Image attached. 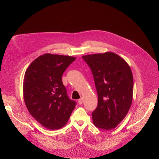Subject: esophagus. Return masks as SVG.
<instances>
[{"label": "esophagus", "instance_id": "obj_1", "mask_svg": "<svg viewBox=\"0 0 159 159\" xmlns=\"http://www.w3.org/2000/svg\"><path fill=\"white\" fill-rule=\"evenodd\" d=\"M83 98H81L80 99H79V100H78V103H79L80 105H81V104L83 103Z\"/></svg>", "mask_w": 159, "mask_h": 159}]
</instances>
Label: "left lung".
<instances>
[{"instance_id":"left-lung-1","label":"left lung","mask_w":159,"mask_h":159,"mask_svg":"<svg viewBox=\"0 0 159 159\" xmlns=\"http://www.w3.org/2000/svg\"><path fill=\"white\" fill-rule=\"evenodd\" d=\"M91 68L98 94V105L92 114L95 126L111 130L124 119L132 105L134 78L127 62L106 52L82 56Z\"/></svg>"}]
</instances>
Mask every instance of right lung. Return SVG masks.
I'll return each mask as SVG.
<instances>
[{
	"mask_svg": "<svg viewBox=\"0 0 159 159\" xmlns=\"http://www.w3.org/2000/svg\"><path fill=\"white\" fill-rule=\"evenodd\" d=\"M76 57L47 53L35 59L27 68L23 97L30 114L49 130L66 125L76 102L68 98L62 76Z\"/></svg>",
	"mask_w": 159,
	"mask_h": 159,
	"instance_id": "1",
	"label": "right lung"
}]
</instances>
